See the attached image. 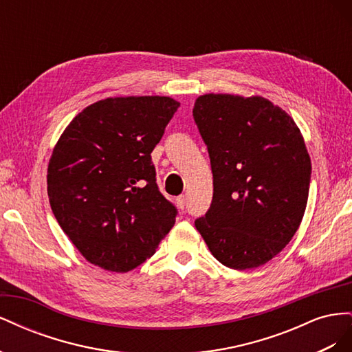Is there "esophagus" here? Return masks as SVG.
I'll list each match as a JSON object with an SVG mask.
<instances>
[{
  "label": "esophagus",
  "instance_id": "1",
  "mask_svg": "<svg viewBox=\"0 0 352 352\" xmlns=\"http://www.w3.org/2000/svg\"><path fill=\"white\" fill-rule=\"evenodd\" d=\"M185 202H186V197H185V195H180V197L176 198V204H177V207H179L180 210L185 208Z\"/></svg>",
  "mask_w": 352,
  "mask_h": 352
}]
</instances>
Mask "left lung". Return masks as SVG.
<instances>
[{
	"instance_id": "obj_1",
	"label": "left lung",
	"mask_w": 352,
	"mask_h": 352,
	"mask_svg": "<svg viewBox=\"0 0 352 352\" xmlns=\"http://www.w3.org/2000/svg\"><path fill=\"white\" fill-rule=\"evenodd\" d=\"M192 113L212 170L211 206L195 228L223 265L258 267L304 217L311 162L300 127L260 95L204 94Z\"/></svg>"
}]
</instances>
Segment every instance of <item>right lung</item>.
I'll use <instances>...</instances> for the list:
<instances>
[{"label":"right lung","mask_w":352,"mask_h":352,"mask_svg":"<svg viewBox=\"0 0 352 352\" xmlns=\"http://www.w3.org/2000/svg\"><path fill=\"white\" fill-rule=\"evenodd\" d=\"M180 105L160 95L110 97L83 109L52 150L47 190L60 228L85 260L126 273L175 226L151 153Z\"/></svg>","instance_id":"obj_1"}]
</instances>
